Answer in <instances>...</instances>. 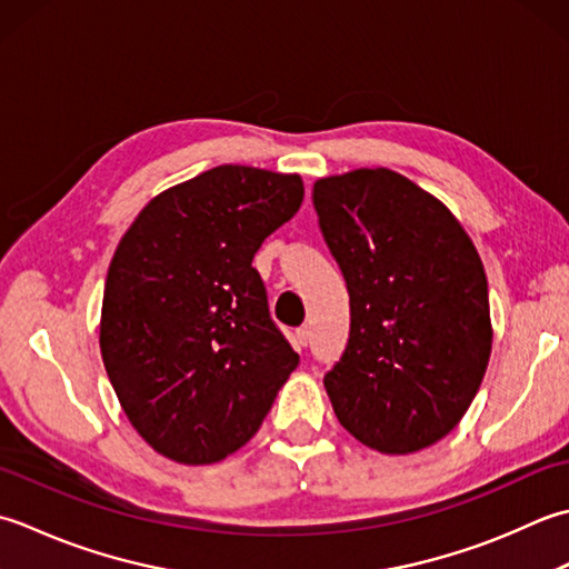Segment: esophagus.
<instances>
[{"instance_id": "esophagus-1", "label": "esophagus", "mask_w": 569, "mask_h": 569, "mask_svg": "<svg viewBox=\"0 0 569 569\" xmlns=\"http://www.w3.org/2000/svg\"><path fill=\"white\" fill-rule=\"evenodd\" d=\"M295 343H297V349H299V351H301V349H307V343H309V329H307V327L297 329V333H295Z\"/></svg>"}]
</instances>
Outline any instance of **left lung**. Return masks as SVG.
I'll return each mask as SVG.
<instances>
[{"mask_svg": "<svg viewBox=\"0 0 569 569\" xmlns=\"http://www.w3.org/2000/svg\"><path fill=\"white\" fill-rule=\"evenodd\" d=\"M311 201L351 297L349 343L323 376L331 408L380 455L432 447L491 358L479 252L437 196L386 167L321 177Z\"/></svg>", "mask_w": 569, "mask_h": 569, "instance_id": "left-lung-1", "label": "left lung"}]
</instances>
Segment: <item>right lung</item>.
I'll return each instance as SVG.
<instances>
[{
  "label": "right lung",
  "instance_id": "1",
  "mask_svg": "<svg viewBox=\"0 0 569 569\" xmlns=\"http://www.w3.org/2000/svg\"><path fill=\"white\" fill-rule=\"evenodd\" d=\"M301 199L299 173L223 164L157 193L122 236L100 353L127 420L157 455L187 467L230 457L299 366L252 258Z\"/></svg>",
  "mask_w": 569,
  "mask_h": 569
}]
</instances>
